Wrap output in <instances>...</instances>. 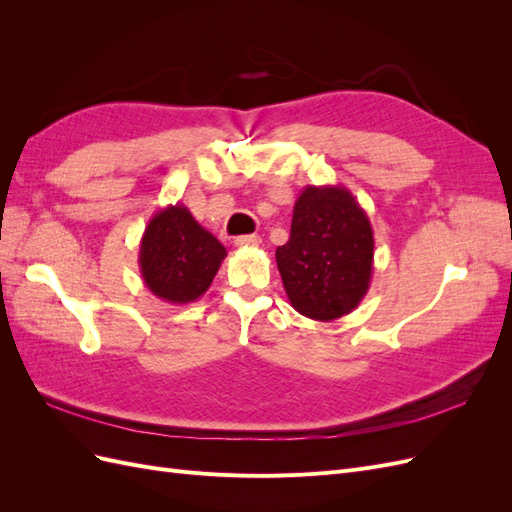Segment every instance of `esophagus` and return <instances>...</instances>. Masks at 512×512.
<instances>
[{"label": "esophagus", "instance_id": "obj_1", "mask_svg": "<svg viewBox=\"0 0 512 512\" xmlns=\"http://www.w3.org/2000/svg\"><path fill=\"white\" fill-rule=\"evenodd\" d=\"M262 243V239L258 235H243L235 239V245L239 247H258Z\"/></svg>", "mask_w": 512, "mask_h": 512}]
</instances>
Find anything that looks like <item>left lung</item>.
<instances>
[{"label": "left lung", "mask_w": 512, "mask_h": 512, "mask_svg": "<svg viewBox=\"0 0 512 512\" xmlns=\"http://www.w3.org/2000/svg\"><path fill=\"white\" fill-rule=\"evenodd\" d=\"M275 260L290 305L305 318L331 322L359 307L369 290L374 228L344 185H307Z\"/></svg>", "instance_id": "8db88e82"}]
</instances>
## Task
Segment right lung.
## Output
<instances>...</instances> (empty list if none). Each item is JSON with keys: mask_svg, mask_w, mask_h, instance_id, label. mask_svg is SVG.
I'll return each instance as SVG.
<instances>
[{"mask_svg": "<svg viewBox=\"0 0 512 512\" xmlns=\"http://www.w3.org/2000/svg\"><path fill=\"white\" fill-rule=\"evenodd\" d=\"M226 258V247L200 226L190 209L177 203L149 220L138 267L151 294L173 305H188L209 290Z\"/></svg>", "mask_w": 512, "mask_h": 512, "instance_id": "add662e5", "label": "right lung"}]
</instances>
